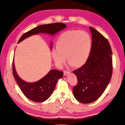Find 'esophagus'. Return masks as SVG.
I'll return each instance as SVG.
<instances>
[{
	"mask_svg": "<svg viewBox=\"0 0 125 125\" xmlns=\"http://www.w3.org/2000/svg\"><path fill=\"white\" fill-rule=\"evenodd\" d=\"M69 73V71H66V70H64V75H65H65H67V74H68Z\"/></svg>",
	"mask_w": 125,
	"mask_h": 125,
	"instance_id": "1",
	"label": "esophagus"
}]
</instances>
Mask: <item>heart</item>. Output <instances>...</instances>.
Here are the masks:
<instances>
[{
    "label": "heart",
    "mask_w": 125,
    "mask_h": 125,
    "mask_svg": "<svg viewBox=\"0 0 125 125\" xmlns=\"http://www.w3.org/2000/svg\"><path fill=\"white\" fill-rule=\"evenodd\" d=\"M91 46V37L88 32L79 30H68L60 36L58 45L52 46V56L59 68L62 67L67 58L69 59V66L75 64L81 66L89 58Z\"/></svg>",
    "instance_id": "obj_1"
}]
</instances>
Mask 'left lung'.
<instances>
[{
    "label": "left lung",
    "instance_id": "left-lung-1",
    "mask_svg": "<svg viewBox=\"0 0 125 125\" xmlns=\"http://www.w3.org/2000/svg\"><path fill=\"white\" fill-rule=\"evenodd\" d=\"M92 46L89 58L80 68L73 71L77 83L73 96L77 101L89 104L97 100L106 89L112 74V50L109 42L101 33L90 26Z\"/></svg>",
    "mask_w": 125,
    "mask_h": 125
}]
</instances>
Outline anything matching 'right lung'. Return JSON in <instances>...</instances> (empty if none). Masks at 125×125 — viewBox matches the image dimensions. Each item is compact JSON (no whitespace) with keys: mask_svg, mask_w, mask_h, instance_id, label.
Masks as SVG:
<instances>
[{"mask_svg":"<svg viewBox=\"0 0 125 125\" xmlns=\"http://www.w3.org/2000/svg\"><path fill=\"white\" fill-rule=\"evenodd\" d=\"M66 27V24L60 22L41 25L22 35L18 41V43L35 34L46 33L54 35ZM52 43L51 44V49L52 48ZM13 73L16 83L24 95L28 99L36 103L43 102L48 99L54 91L57 81L63 76L62 71L52 70L40 80L34 83H27L22 80L18 75L14 66V60L13 61Z\"/></svg>","mask_w":125,"mask_h":125,"instance_id":"right-lung-1","label":"right lung"}]
</instances>
